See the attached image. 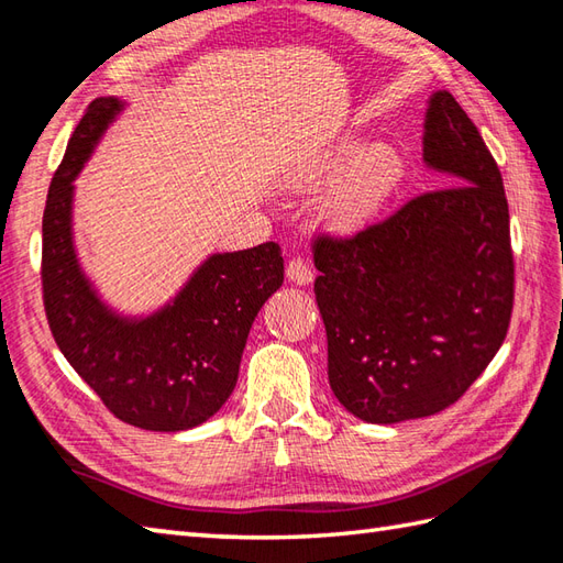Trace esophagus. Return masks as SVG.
I'll list each match as a JSON object with an SVG mask.
<instances>
[{
	"instance_id": "esophagus-1",
	"label": "esophagus",
	"mask_w": 563,
	"mask_h": 563,
	"mask_svg": "<svg viewBox=\"0 0 563 563\" xmlns=\"http://www.w3.org/2000/svg\"><path fill=\"white\" fill-rule=\"evenodd\" d=\"M285 275L295 285H309L314 280V271L305 258H290L288 266H285Z\"/></svg>"
}]
</instances>
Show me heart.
<instances>
[{"instance_id":"heart-1","label":"heart","mask_w":563,"mask_h":563,"mask_svg":"<svg viewBox=\"0 0 563 563\" xmlns=\"http://www.w3.org/2000/svg\"><path fill=\"white\" fill-rule=\"evenodd\" d=\"M349 176L336 190V196L329 202L331 220L343 230H355V227L373 220L397 190L404 176V162L399 152L387 145H377L363 152L355 142H345L333 157L329 159L331 172L349 169Z\"/></svg>"}]
</instances>
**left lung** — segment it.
I'll return each mask as SVG.
<instances>
[{"label": "left lung", "instance_id": "1", "mask_svg": "<svg viewBox=\"0 0 563 563\" xmlns=\"http://www.w3.org/2000/svg\"><path fill=\"white\" fill-rule=\"evenodd\" d=\"M423 162L448 186L353 236L314 239V295L329 385L353 416H433L472 387L504 343L516 263L498 164L450 91L426 111Z\"/></svg>", "mask_w": 563, "mask_h": 563}]
</instances>
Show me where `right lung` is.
Listing matches in <instances>:
<instances>
[{
  "instance_id": "right-lung-1",
  "label": "right lung",
  "mask_w": 563,
  "mask_h": 563,
  "mask_svg": "<svg viewBox=\"0 0 563 563\" xmlns=\"http://www.w3.org/2000/svg\"><path fill=\"white\" fill-rule=\"evenodd\" d=\"M121 111L113 97L91 101L53 176L43 212V305L59 351L106 409L135 428L176 433L206 423L230 399L249 329L285 268L275 242L212 254L159 312L113 314L79 268L71 181Z\"/></svg>"
}]
</instances>
